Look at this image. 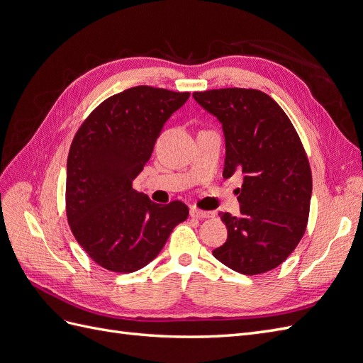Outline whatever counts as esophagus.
Wrapping results in <instances>:
<instances>
[{
  "label": "esophagus",
  "instance_id": "1",
  "mask_svg": "<svg viewBox=\"0 0 363 363\" xmlns=\"http://www.w3.org/2000/svg\"><path fill=\"white\" fill-rule=\"evenodd\" d=\"M191 216H194V218H200V219H207V218H213V216H215V213H213V212L200 211V208H191Z\"/></svg>",
  "mask_w": 363,
  "mask_h": 363
}]
</instances>
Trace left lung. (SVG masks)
<instances>
[{"mask_svg":"<svg viewBox=\"0 0 363 363\" xmlns=\"http://www.w3.org/2000/svg\"><path fill=\"white\" fill-rule=\"evenodd\" d=\"M195 101L223 124V177L242 172L240 216L219 213L225 244L213 256L240 274L277 268L301 240L309 219L312 172L301 140L283 108L257 89L194 92Z\"/></svg>","mask_w":363,"mask_h":363,"instance_id":"left-lung-1","label":"left lung"}]
</instances>
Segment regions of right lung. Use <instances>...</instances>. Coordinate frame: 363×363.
<instances>
[{
    "mask_svg": "<svg viewBox=\"0 0 363 363\" xmlns=\"http://www.w3.org/2000/svg\"><path fill=\"white\" fill-rule=\"evenodd\" d=\"M189 92L136 86L107 98L77 131L67 163V216L98 265L135 272L155 259L189 215L182 201L152 203L133 189L164 123Z\"/></svg>",
    "mask_w": 363,
    "mask_h": 363,
    "instance_id": "1",
    "label": "right lung"
}]
</instances>
